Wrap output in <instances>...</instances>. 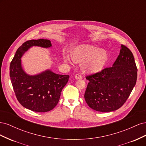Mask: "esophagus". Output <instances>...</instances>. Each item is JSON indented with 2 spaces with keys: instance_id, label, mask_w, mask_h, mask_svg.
Wrapping results in <instances>:
<instances>
[{
  "instance_id": "1",
  "label": "esophagus",
  "mask_w": 146,
  "mask_h": 146,
  "mask_svg": "<svg viewBox=\"0 0 146 146\" xmlns=\"http://www.w3.org/2000/svg\"><path fill=\"white\" fill-rule=\"evenodd\" d=\"M75 78H76V79H82L83 76H82V75L80 73H78V74H77L76 75V76H75Z\"/></svg>"
}]
</instances>
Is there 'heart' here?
Segmentation results:
<instances>
[{"label": "heart", "mask_w": 146, "mask_h": 146, "mask_svg": "<svg viewBox=\"0 0 146 146\" xmlns=\"http://www.w3.org/2000/svg\"><path fill=\"white\" fill-rule=\"evenodd\" d=\"M65 62L72 63L74 60L83 61L86 60L84 69L86 71L97 72L101 70L107 61V54L105 50L91 45H82L73 52V56L65 55Z\"/></svg>", "instance_id": "obj_1"}]
</instances>
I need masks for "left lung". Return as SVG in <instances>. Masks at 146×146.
I'll use <instances>...</instances> for the list:
<instances>
[{"label":"left lung","instance_id":"left-lung-1","mask_svg":"<svg viewBox=\"0 0 146 146\" xmlns=\"http://www.w3.org/2000/svg\"><path fill=\"white\" fill-rule=\"evenodd\" d=\"M138 69L131 50L125 45L111 67L87 76L89 80L85 99L89 107L100 112H110L125 104L136 85Z\"/></svg>","mask_w":146,"mask_h":146}]
</instances>
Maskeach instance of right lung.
<instances>
[{
  "label": "right lung",
  "instance_id": "1",
  "mask_svg": "<svg viewBox=\"0 0 146 146\" xmlns=\"http://www.w3.org/2000/svg\"><path fill=\"white\" fill-rule=\"evenodd\" d=\"M33 46L49 47L51 42L39 39L27 41L20 46L10 66V77L16 98L24 107L36 112L49 111L58 104L61 92L69 76L60 75L47 70L36 76H29L21 66V58Z\"/></svg>",
  "mask_w": 146,
  "mask_h": 146
}]
</instances>
